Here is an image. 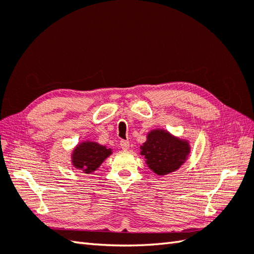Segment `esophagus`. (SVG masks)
Instances as JSON below:
<instances>
[{
    "mask_svg": "<svg viewBox=\"0 0 254 254\" xmlns=\"http://www.w3.org/2000/svg\"><path fill=\"white\" fill-rule=\"evenodd\" d=\"M120 145H121V148H123V150H127V148L130 147V142L122 140V141L120 142Z\"/></svg>",
    "mask_w": 254,
    "mask_h": 254,
    "instance_id": "esophagus-1",
    "label": "esophagus"
}]
</instances>
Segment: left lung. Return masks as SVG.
Here are the masks:
<instances>
[{
  "mask_svg": "<svg viewBox=\"0 0 254 254\" xmlns=\"http://www.w3.org/2000/svg\"><path fill=\"white\" fill-rule=\"evenodd\" d=\"M190 152L185 140L171 135L165 130H153L141 146V154L146 164L157 175H166L183 165Z\"/></svg>",
  "mask_w": 254,
  "mask_h": 254,
  "instance_id": "obj_1",
  "label": "left lung"
}]
</instances>
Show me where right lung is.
Listing matches in <instances>:
<instances>
[{
    "label": "right lung",
    "mask_w": 254,
    "mask_h": 254,
    "mask_svg": "<svg viewBox=\"0 0 254 254\" xmlns=\"http://www.w3.org/2000/svg\"><path fill=\"white\" fill-rule=\"evenodd\" d=\"M111 153V148H107L96 142H82L73 150L71 163L78 170L90 174L96 171Z\"/></svg>",
    "instance_id": "1"
}]
</instances>
